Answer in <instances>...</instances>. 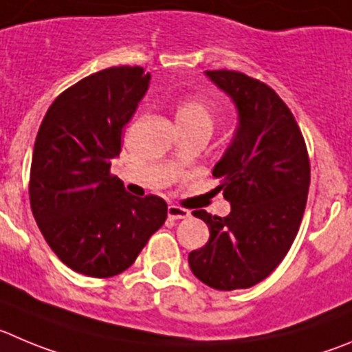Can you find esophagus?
<instances>
[{
  "label": "esophagus",
  "instance_id": "obj_1",
  "mask_svg": "<svg viewBox=\"0 0 352 352\" xmlns=\"http://www.w3.org/2000/svg\"><path fill=\"white\" fill-rule=\"evenodd\" d=\"M191 215V212L186 208H180V206L170 205L168 206V217L172 221H179V219H187V217Z\"/></svg>",
  "mask_w": 352,
  "mask_h": 352
}]
</instances>
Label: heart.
I'll list each match as a JSON object with an SVG mask.
<instances>
[{
  "label": "heart",
  "mask_w": 352,
  "mask_h": 352,
  "mask_svg": "<svg viewBox=\"0 0 352 352\" xmlns=\"http://www.w3.org/2000/svg\"><path fill=\"white\" fill-rule=\"evenodd\" d=\"M175 118L177 121H184V123H199L212 126V106L201 97H187L177 107Z\"/></svg>",
  "instance_id": "b5f03b06"
}]
</instances>
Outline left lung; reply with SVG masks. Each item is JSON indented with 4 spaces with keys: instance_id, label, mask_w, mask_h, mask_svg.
I'll list each match as a JSON object with an SVG mask.
<instances>
[{
    "instance_id": "1",
    "label": "left lung",
    "mask_w": 352,
    "mask_h": 352,
    "mask_svg": "<svg viewBox=\"0 0 352 352\" xmlns=\"http://www.w3.org/2000/svg\"><path fill=\"white\" fill-rule=\"evenodd\" d=\"M205 76L238 113L234 135L213 166L231 212L192 213L208 226L210 239L189 254V267L215 290L250 288L280 265L297 236L309 157L294 114L272 88L236 71H205Z\"/></svg>"
}]
</instances>
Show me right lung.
<instances>
[{
	"instance_id": "1",
	"label": "right lung",
	"mask_w": 352,
	"mask_h": 352,
	"mask_svg": "<svg viewBox=\"0 0 352 352\" xmlns=\"http://www.w3.org/2000/svg\"><path fill=\"white\" fill-rule=\"evenodd\" d=\"M149 83L142 67L98 71L58 95L39 126L29 182L32 215L57 257L85 276L126 271L166 221L163 199L128 195L109 173L123 126Z\"/></svg>"
}]
</instances>
